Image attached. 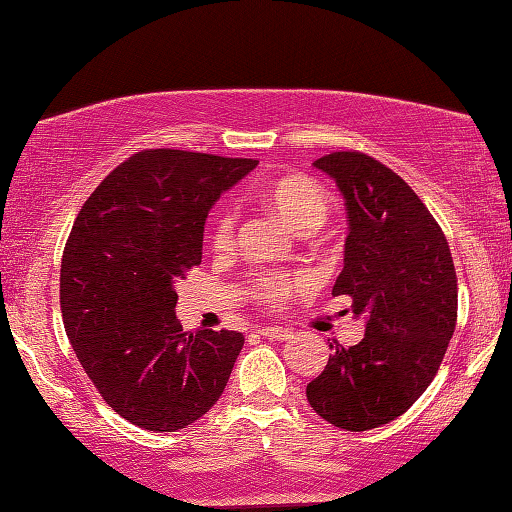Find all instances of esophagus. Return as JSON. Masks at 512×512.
Returning a JSON list of instances; mask_svg holds the SVG:
<instances>
[{
    "instance_id": "esophagus-1",
    "label": "esophagus",
    "mask_w": 512,
    "mask_h": 512,
    "mask_svg": "<svg viewBox=\"0 0 512 512\" xmlns=\"http://www.w3.org/2000/svg\"><path fill=\"white\" fill-rule=\"evenodd\" d=\"M257 334L259 336H266V339H275V341H287V339H291V336H293L291 329L277 327V325H273V327H257Z\"/></svg>"
}]
</instances>
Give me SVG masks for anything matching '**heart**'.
I'll use <instances>...</instances> for the list:
<instances>
[{"label":"heart","instance_id":"b5f03b06","mask_svg":"<svg viewBox=\"0 0 512 512\" xmlns=\"http://www.w3.org/2000/svg\"><path fill=\"white\" fill-rule=\"evenodd\" d=\"M264 205L273 214L296 230L298 235H311L318 232L329 219L332 203L323 187L314 180L302 176H284L275 180L273 185L266 187L262 194ZM235 239V212L223 210V214L214 223L212 232V248L228 250ZM302 277H284V275H264L255 284V298L266 302V305H277L287 300L293 291L302 287Z\"/></svg>","mask_w":512,"mask_h":512}]
</instances>
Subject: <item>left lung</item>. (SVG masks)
<instances>
[{"instance_id":"1","label":"left lung","mask_w":512,"mask_h":512,"mask_svg":"<svg viewBox=\"0 0 512 512\" xmlns=\"http://www.w3.org/2000/svg\"><path fill=\"white\" fill-rule=\"evenodd\" d=\"M314 167L334 180L348 214L332 296L352 298L366 334L352 348L329 343L307 400L334 427L368 431L409 411L436 375L456 327V271L443 230L397 173L354 151Z\"/></svg>"}]
</instances>
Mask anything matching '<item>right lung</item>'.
<instances>
[{
    "label": "right lung",
    "mask_w": 512,
    "mask_h": 512,
    "mask_svg": "<svg viewBox=\"0 0 512 512\" xmlns=\"http://www.w3.org/2000/svg\"><path fill=\"white\" fill-rule=\"evenodd\" d=\"M257 160L151 149L85 201L60 266L65 332L121 418L178 431L219 400L244 348L230 329L183 332L176 282L203 259V225Z\"/></svg>",
    "instance_id": "1"
}]
</instances>
